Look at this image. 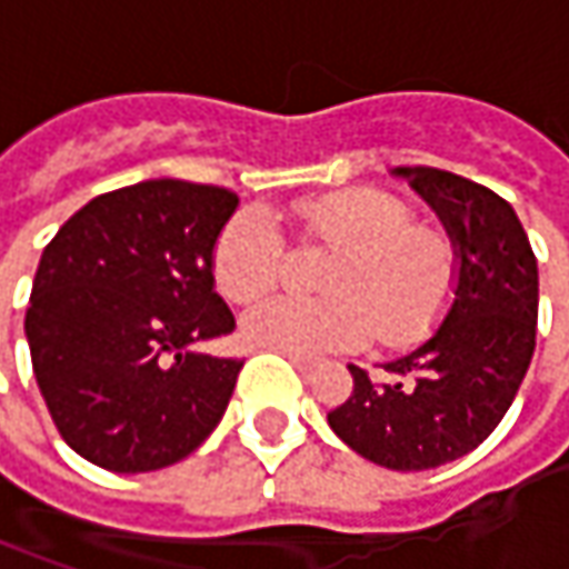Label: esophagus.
Here are the masks:
<instances>
[{"instance_id": "esophagus-1", "label": "esophagus", "mask_w": 569, "mask_h": 569, "mask_svg": "<svg viewBox=\"0 0 569 569\" xmlns=\"http://www.w3.org/2000/svg\"><path fill=\"white\" fill-rule=\"evenodd\" d=\"M288 361L295 363L297 370L303 373V377H313V370L319 367L317 358H307V355H288Z\"/></svg>"}]
</instances>
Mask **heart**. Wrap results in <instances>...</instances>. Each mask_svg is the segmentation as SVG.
Masks as SVG:
<instances>
[{
    "label": "heart",
    "instance_id": "1",
    "mask_svg": "<svg viewBox=\"0 0 569 569\" xmlns=\"http://www.w3.org/2000/svg\"><path fill=\"white\" fill-rule=\"evenodd\" d=\"M303 243L329 247L319 288L329 297H272L240 322L252 348L281 355L355 351L377 339L415 345L452 303L459 259L443 230L415 224L392 192L351 187L295 206ZM284 237L262 208L233 211L211 247L214 288L233 303L269 295L284 272Z\"/></svg>",
    "mask_w": 569,
    "mask_h": 569
}]
</instances>
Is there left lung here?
<instances>
[{"label": "left lung", "mask_w": 569, "mask_h": 569, "mask_svg": "<svg viewBox=\"0 0 569 569\" xmlns=\"http://www.w3.org/2000/svg\"><path fill=\"white\" fill-rule=\"evenodd\" d=\"M456 247V295L433 336L382 363L348 367L355 392L329 427L382 469L425 471L481 447L513 405L536 351L538 262L510 202L437 167H396Z\"/></svg>", "instance_id": "1"}]
</instances>
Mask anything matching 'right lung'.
<instances>
[{
	"instance_id": "add662e5",
	"label": "right lung",
	"mask_w": 569,
	"mask_h": 569,
	"mask_svg": "<svg viewBox=\"0 0 569 569\" xmlns=\"http://www.w3.org/2000/svg\"><path fill=\"white\" fill-rule=\"evenodd\" d=\"M237 206L230 189L144 180L91 199L47 243L24 336L56 430L88 462L164 469L221 421L243 361L199 345L233 332L211 247Z\"/></svg>"
}]
</instances>
